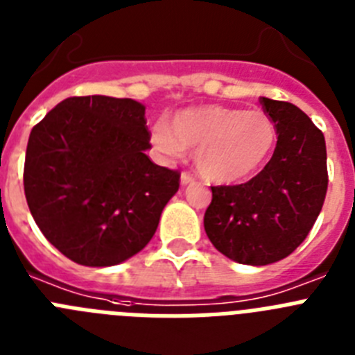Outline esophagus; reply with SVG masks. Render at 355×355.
<instances>
[{
    "label": "esophagus",
    "mask_w": 355,
    "mask_h": 355,
    "mask_svg": "<svg viewBox=\"0 0 355 355\" xmlns=\"http://www.w3.org/2000/svg\"><path fill=\"white\" fill-rule=\"evenodd\" d=\"M190 183H193V175L188 174V172H183V174H181V184H183V187H187V184H190Z\"/></svg>",
    "instance_id": "obj_1"
}]
</instances>
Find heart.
<instances>
[{
	"label": "heart",
	"instance_id": "heart-1",
	"mask_svg": "<svg viewBox=\"0 0 355 355\" xmlns=\"http://www.w3.org/2000/svg\"><path fill=\"white\" fill-rule=\"evenodd\" d=\"M153 142L171 158L196 149V167L213 183H238L259 171L277 142V126L263 110L206 105L153 128Z\"/></svg>",
	"mask_w": 355,
	"mask_h": 355
}]
</instances>
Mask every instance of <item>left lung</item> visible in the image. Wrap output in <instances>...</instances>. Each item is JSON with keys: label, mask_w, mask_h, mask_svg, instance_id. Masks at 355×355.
I'll list each match as a JSON object with an SVG mask.
<instances>
[{"label": "left lung", "mask_w": 355, "mask_h": 355, "mask_svg": "<svg viewBox=\"0 0 355 355\" xmlns=\"http://www.w3.org/2000/svg\"><path fill=\"white\" fill-rule=\"evenodd\" d=\"M277 126L270 162L236 187H211L205 229L215 249L241 265L284 259L306 240L327 193L324 133L291 103L261 97Z\"/></svg>", "instance_id": "1"}]
</instances>
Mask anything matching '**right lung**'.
<instances>
[{"label": "right lung", "mask_w": 355, "mask_h": 355, "mask_svg": "<svg viewBox=\"0 0 355 355\" xmlns=\"http://www.w3.org/2000/svg\"><path fill=\"white\" fill-rule=\"evenodd\" d=\"M146 106L67 97L30 133L24 196L51 245L78 265L114 266L144 249L180 172L149 159Z\"/></svg>", "instance_id": "obj_1"}]
</instances>
